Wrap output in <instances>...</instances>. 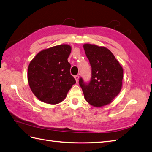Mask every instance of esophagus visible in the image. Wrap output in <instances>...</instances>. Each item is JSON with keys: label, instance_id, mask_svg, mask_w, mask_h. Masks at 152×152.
<instances>
[{"label": "esophagus", "instance_id": "esophagus-1", "mask_svg": "<svg viewBox=\"0 0 152 152\" xmlns=\"http://www.w3.org/2000/svg\"><path fill=\"white\" fill-rule=\"evenodd\" d=\"M75 80H76V81H77V83L79 81V75H75Z\"/></svg>", "mask_w": 152, "mask_h": 152}]
</instances>
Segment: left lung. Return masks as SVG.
I'll list each match as a JSON object with an SVG mask.
<instances>
[{
  "label": "left lung",
  "instance_id": "1",
  "mask_svg": "<svg viewBox=\"0 0 152 152\" xmlns=\"http://www.w3.org/2000/svg\"><path fill=\"white\" fill-rule=\"evenodd\" d=\"M92 67V78L86 85L82 78L79 85L86 101L100 107L110 104L119 94L123 85V69L109 49L96 45H83Z\"/></svg>",
  "mask_w": 152,
  "mask_h": 152
}]
</instances>
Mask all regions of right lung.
I'll return each mask as SVG.
<instances>
[{"label":"right lung","mask_w":152,"mask_h":152,"mask_svg":"<svg viewBox=\"0 0 152 152\" xmlns=\"http://www.w3.org/2000/svg\"><path fill=\"white\" fill-rule=\"evenodd\" d=\"M71 51L69 45L54 46L39 52L30 61L27 80L39 100L49 104L60 103L76 83L67 60Z\"/></svg>","instance_id":"obj_1"}]
</instances>
